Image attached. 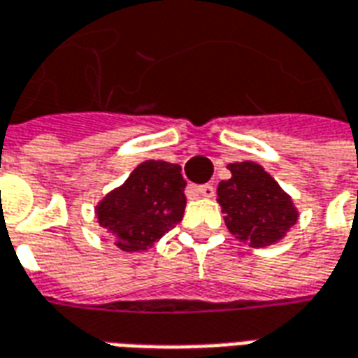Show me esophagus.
I'll list each match as a JSON object with an SVG mask.
<instances>
[{"mask_svg": "<svg viewBox=\"0 0 358 358\" xmlns=\"http://www.w3.org/2000/svg\"><path fill=\"white\" fill-rule=\"evenodd\" d=\"M192 189L196 192L197 196H201V197H213V194H215V187L211 186V184H203V186H194Z\"/></svg>", "mask_w": 358, "mask_h": 358, "instance_id": "esophagus-1", "label": "esophagus"}]
</instances>
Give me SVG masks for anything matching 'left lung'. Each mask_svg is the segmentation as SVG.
Wrapping results in <instances>:
<instances>
[{"instance_id": "obj_1", "label": "left lung", "mask_w": 358, "mask_h": 358, "mask_svg": "<svg viewBox=\"0 0 358 358\" xmlns=\"http://www.w3.org/2000/svg\"><path fill=\"white\" fill-rule=\"evenodd\" d=\"M231 178L217 187L227 229L252 248L281 240L299 219L289 194L256 162L229 164Z\"/></svg>"}]
</instances>
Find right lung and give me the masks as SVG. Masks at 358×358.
Wrapping results in <instances>:
<instances>
[{
    "mask_svg": "<svg viewBox=\"0 0 358 358\" xmlns=\"http://www.w3.org/2000/svg\"><path fill=\"white\" fill-rule=\"evenodd\" d=\"M184 187L178 164L145 161L96 205V217L114 234L120 250H147L182 221Z\"/></svg>",
    "mask_w": 358,
    "mask_h": 358,
    "instance_id": "obj_1",
    "label": "right lung"
}]
</instances>
